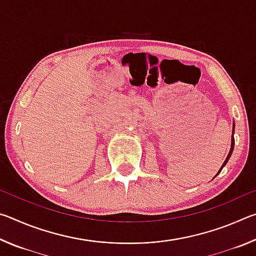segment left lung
<instances>
[{
  "instance_id": "obj_1",
  "label": "left lung",
  "mask_w": 256,
  "mask_h": 256,
  "mask_svg": "<svg viewBox=\"0 0 256 256\" xmlns=\"http://www.w3.org/2000/svg\"><path fill=\"white\" fill-rule=\"evenodd\" d=\"M235 128V126H234ZM232 133H234V130H232ZM234 144H235V138H234V134H232V146H230V151H229V154H228V156H227V158H226V160H224V162L222 164V168H220V170H219V172H222V170L224 168V164H227V162L229 160V158H230V156H232V150H234ZM218 172V174H219Z\"/></svg>"
}]
</instances>
